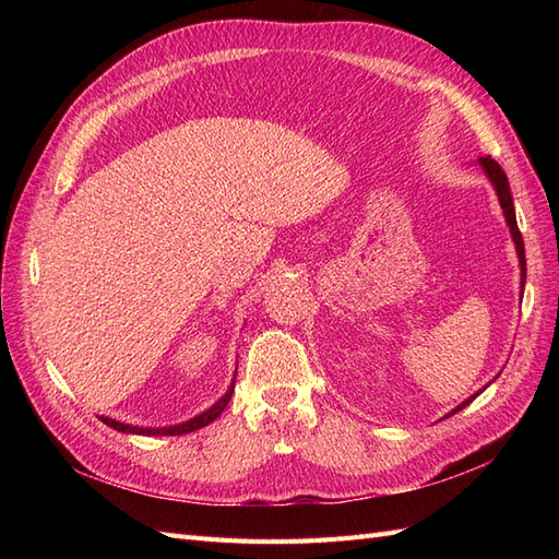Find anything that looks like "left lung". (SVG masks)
<instances>
[{
    "label": "left lung",
    "instance_id": "left-lung-1",
    "mask_svg": "<svg viewBox=\"0 0 559 559\" xmlns=\"http://www.w3.org/2000/svg\"><path fill=\"white\" fill-rule=\"evenodd\" d=\"M478 165L483 167V173L487 175L489 183L495 186L497 198H499V205H501V210H503V218H506V224H509V228H511V238H513V242H515V251H518V259H520V296H522V294H524V277H527V261H524V242H522V235H520V230H518V218H515V207H513V195H511L509 177H506V173L501 170V165H499L497 160L489 158V156L478 158ZM483 389H487V384H485ZM483 389H480V392L473 394V396H468L466 401H462V403L456 405V408H454L452 413H448L445 417H450V415H454V413H460L462 408H466V405H468L473 399L483 394Z\"/></svg>",
    "mask_w": 559,
    "mask_h": 559
}]
</instances>
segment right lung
I'll return each mask as SVG.
<instances>
[{"mask_svg": "<svg viewBox=\"0 0 559 559\" xmlns=\"http://www.w3.org/2000/svg\"><path fill=\"white\" fill-rule=\"evenodd\" d=\"M235 373H238V370H235ZM233 392H235V376L230 380V386L226 389V394L218 399L214 405H210L207 411H202L200 415L186 419V421H179V425H173V427H138V425H126V421H118V419H111V417H105V415L99 417V419H103L107 427L121 431V433H134V436H181V433H191L195 429L207 427L210 421H214L218 415L224 413V408L228 405Z\"/></svg>", "mask_w": 559, "mask_h": 559, "instance_id": "add662e5", "label": "right lung"}]
</instances>
